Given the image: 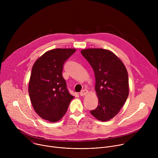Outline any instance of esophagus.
Listing matches in <instances>:
<instances>
[{"instance_id":"obj_1","label":"esophagus","mask_w":158,"mask_h":158,"mask_svg":"<svg viewBox=\"0 0 158 158\" xmlns=\"http://www.w3.org/2000/svg\"><path fill=\"white\" fill-rule=\"evenodd\" d=\"M88 93V91L87 89H83L82 91L80 93V96H84L85 95H86Z\"/></svg>"}]
</instances>
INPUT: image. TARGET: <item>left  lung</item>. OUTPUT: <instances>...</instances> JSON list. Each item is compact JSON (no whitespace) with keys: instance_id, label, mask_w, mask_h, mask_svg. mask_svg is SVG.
I'll return each instance as SVG.
<instances>
[{"instance_id":"left-lung-1","label":"left lung","mask_w":158,"mask_h":158,"mask_svg":"<svg viewBox=\"0 0 158 158\" xmlns=\"http://www.w3.org/2000/svg\"><path fill=\"white\" fill-rule=\"evenodd\" d=\"M82 55L94 72L95 90L99 103L91 114L101 121L116 116L129 95V81L126 68L113 52L104 49H85Z\"/></svg>"}]
</instances>
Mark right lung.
<instances>
[{"label":"right lung","mask_w":158,"mask_h":158,"mask_svg":"<svg viewBox=\"0 0 158 158\" xmlns=\"http://www.w3.org/2000/svg\"><path fill=\"white\" fill-rule=\"evenodd\" d=\"M76 49H55L45 52L33 65L29 94L36 113L51 123L59 121L74 98L62 72L64 62Z\"/></svg>","instance_id":"right-lung-1"}]
</instances>
